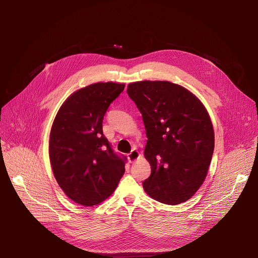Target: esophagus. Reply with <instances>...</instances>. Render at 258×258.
Returning a JSON list of instances; mask_svg holds the SVG:
<instances>
[{
  "label": "esophagus",
  "mask_w": 258,
  "mask_h": 258,
  "mask_svg": "<svg viewBox=\"0 0 258 258\" xmlns=\"http://www.w3.org/2000/svg\"><path fill=\"white\" fill-rule=\"evenodd\" d=\"M139 158H140V152H139L138 150H137V149H133V150L131 151V153L127 154V159H128V161H130L131 163L137 161Z\"/></svg>",
  "instance_id": "34e87169"
}]
</instances>
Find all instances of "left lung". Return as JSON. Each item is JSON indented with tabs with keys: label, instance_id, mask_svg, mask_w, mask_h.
<instances>
[{
	"label": "left lung",
	"instance_id": "obj_1",
	"mask_svg": "<svg viewBox=\"0 0 258 258\" xmlns=\"http://www.w3.org/2000/svg\"><path fill=\"white\" fill-rule=\"evenodd\" d=\"M127 94L142 114L151 167L143 181L148 196L175 205L190 199L208 175L215 133L208 110L190 90L168 81H139Z\"/></svg>",
	"mask_w": 258,
	"mask_h": 258
}]
</instances>
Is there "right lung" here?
Instances as JSON below:
<instances>
[{
	"instance_id": "1",
	"label": "right lung",
	"mask_w": 258,
	"mask_h": 258,
	"mask_svg": "<svg viewBox=\"0 0 258 258\" xmlns=\"http://www.w3.org/2000/svg\"><path fill=\"white\" fill-rule=\"evenodd\" d=\"M124 86L98 82L75 91L51 125L48 154L54 176L65 195L84 207L109 198L125 171V158L116 156L102 134V119Z\"/></svg>"
}]
</instances>
